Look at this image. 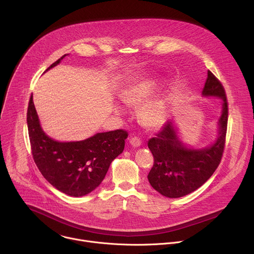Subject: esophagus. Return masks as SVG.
Returning a JSON list of instances; mask_svg holds the SVG:
<instances>
[{
	"mask_svg": "<svg viewBox=\"0 0 254 254\" xmlns=\"http://www.w3.org/2000/svg\"><path fill=\"white\" fill-rule=\"evenodd\" d=\"M129 142H130L131 146L134 147V148H137V147H139L140 144H141V140H140L138 137H136V136L131 137V138L129 139Z\"/></svg>",
	"mask_w": 254,
	"mask_h": 254,
	"instance_id": "esophagus-1",
	"label": "esophagus"
}]
</instances>
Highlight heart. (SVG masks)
<instances>
[{
	"label": "heart",
	"instance_id": "b5f03b06",
	"mask_svg": "<svg viewBox=\"0 0 254 254\" xmlns=\"http://www.w3.org/2000/svg\"><path fill=\"white\" fill-rule=\"evenodd\" d=\"M157 78H144L123 93L122 99L128 106H138L150 98L159 87ZM168 117V100L165 94H158L148 100L138 111V120L144 127L157 128Z\"/></svg>",
	"mask_w": 254,
	"mask_h": 254
}]
</instances>
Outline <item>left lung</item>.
Masks as SVG:
<instances>
[{
  "label": "left lung",
  "instance_id": "1",
  "mask_svg": "<svg viewBox=\"0 0 254 254\" xmlns=\"http://www.w3.org/2000/svg\"><path fill=\"white\" fill-rule=\"evenodd\" d=\"M202 93L223 100L219 136L212 146L203 150L187 149L179 140L172 122H167L156 136L148 141L154 156V165L148 175L149 182L156 191L168 198L183 197L200 188L218 168L224 153L228 101L222 83L210 70Z\"/></svg>",
  "mask_w": 254,
  "mask_h": 254
}]
</instances>
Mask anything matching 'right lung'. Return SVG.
I'll return each mask as SVG.
<instances>
[{"mask_svg":"<svg viewBox=\"0 0 254 254\" xmlns=\"http://www.w3.org/2000/svg\"><path fill=\"white\" fill-rule=\"evenodd\" d=\"M65 55L48 69L57 65ZM27 124L36 166L52 186L73 197L84 196L100 185L112 162L123 153L128 135L127 130L117 129L99 132L80 141H56L42 130L32 95Z\"/></svg>","mask_w":254,"mask_h":254,"instance_id":"obj_1","label":"right lung"}]
</instances>
